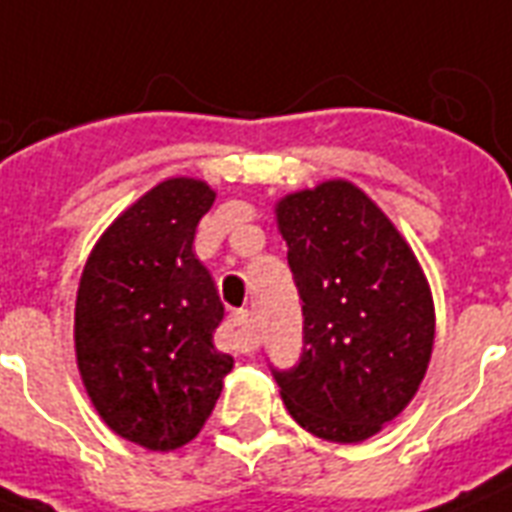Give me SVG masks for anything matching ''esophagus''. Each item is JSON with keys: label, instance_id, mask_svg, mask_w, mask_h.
<instances>
[{"label": "esophagus", "instance_id": "1", "mask_svg": "<svg viewBox=\"0 0 512 512\" xmlns=\"http://www.w3.org/2000/svg\"><path fill=\"white\" fill-rule=\"evenodd\" d=\"M231 327L236 329V345H239L244 353L255 350L257 337H255V332H252V327H249V311H247V308H241V311H233Z\"/></svg>", "mask_w": 512, "mask_h": 512}]
</instances>
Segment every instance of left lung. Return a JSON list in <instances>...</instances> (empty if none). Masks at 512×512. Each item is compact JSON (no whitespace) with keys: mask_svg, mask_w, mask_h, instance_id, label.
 <instances>
[{"mask_svg":"<svg viewBox=\"0 0 512 512\" xmlns=\"http://www.w3.org/2000/svg\"><path fill=\"white\" fill-rule=\"evenodd\" d=\"M303 300V356L273 369L292 420L335 444L380 433L428 372L436 313L425 273L388 215L348 180L276 204Z\"/></svg>","mask_w":512,"mask_h":512,"instance_id":"left-lung-1","label":"left lung"}]
</instances>
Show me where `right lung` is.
Instances as JSON below:
<instances>
[{
    "mask_svg": "<svg viewBox=\"0 0 512 512\" xmlns=\"http://www.w3.org/2000/svg\"><path fill=\"white\" fill-rule=\"evenodd\" d=\"M215 191L170 177L143 193L92 247L76 292V364L116 436L172 452L199 436L233 358L212 342L215 281L193 255Z\"/></svg>",
    "mask_w": 512,
    "mask_h": 512,
    "instance_id": "right-lung-1",
    "label": "right lung"
}]
</instances>
